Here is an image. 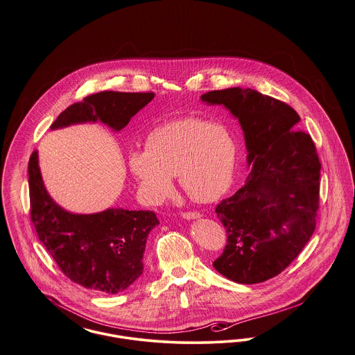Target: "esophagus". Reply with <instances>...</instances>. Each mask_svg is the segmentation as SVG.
Masks as SVG:
<instances>
[{"mask_svg":"<svg viewBox=\"0 0 355 355\" xmlns=\"http://www.w3.org/2000/svg\"><path fill=\"white\" fill-rule=\"evenodd\" d=\"M181 216H182V218H185V220H197V218L201 217V214L197 213V211H185V213H182Z\"/></svg>","mask_w":355,"mask_h":355,"instance_id":"1","label":"esophagus"}]
</instances>
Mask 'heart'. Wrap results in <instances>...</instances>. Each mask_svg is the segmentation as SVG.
Here are the masks:
<instances>
[{"label":"heart","instance_id":"1","mask_svg":"<svg viewBox=\"0 0 355 355\" xmlns=\"http://www.w3.org/2000/svg\"><path fill=\"white\" fill-rule=\"evenodd\" d=\"M128 159L146 201L162 202L177 174L191 200L211 202L233 181L236 144L226 126L189 117L153 129L145 149L132 150Z\"/></svg>","mask_w":355,"mask_h":355}]
</instances>
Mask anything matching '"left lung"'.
I'll return each instance as SVG.
<instances>
[{"label": "left lung", "instance_id": "obj_1", "mask_svg": "<svg viewBox=\"0 0 355 355\" xmlns=\"http://www.w3.org/2000/svg\"><path fill=\"white\" fill-rule=\"evenodd\" d=\"M223 105L243 130L250 173L216 213L227 245L214 269L236 284L253 285L285 270L315 230L321 162L311 137L294 130L298 113L253 89L229 87L201 96Z\"/></svg>", "mask_w": 355, "mask_h": 355}]
</instances>
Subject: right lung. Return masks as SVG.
I'll use <instances>...</instances> for the list:
<instances>
[{"mask_svg":"<svg viewBox=\"0 0 355 355\" xmlns=\"http://www.w3.org/2000/svg\"><path fill=\"white\" fill-rule=\"evenodd\" d=\"M154 93L100 92L70 105L51 123V130L74 123L97 122L119 132ZM31 217L37 236L70 281L97 293L117 294L144 270L146 239L159 220L150 210L106 209L74 214L53 201L38 166V152L29 165Z\"/></svg>","mask_w":355,"mask_h":355,"instance_id":"1","label":"right lung"}]
</instances>
